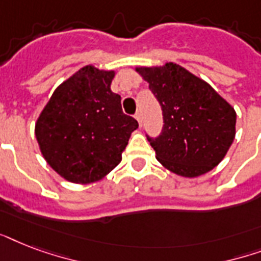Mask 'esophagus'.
I'll list each match as a JSON object with an SVG mask.
<instances>
[{"mask_svg": "<svg viewBox=\"0 0 261 261\" xmlns=\"http://www.w3.org/2000/svg\"><path fill=\"white\" fill-rule=\"evenodd\" d=\"M135 119L138 120L139 126H142V114H141V111H138V112L135 114Z\"/></svg>", "mask_w": 261, "mask_h": 261, "instance_id": "1", "label": "esophagus"}]
</instances>
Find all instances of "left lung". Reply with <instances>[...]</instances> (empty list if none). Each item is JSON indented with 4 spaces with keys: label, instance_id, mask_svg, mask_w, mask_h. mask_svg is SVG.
Listing matches in <instances>:
<instances>
[{
    "label": "left lung",
    "instance_id": "obj_1",
    "mask_svg": "<svg viewBox=\"0 0 261 261\" xmlns=\"http://www.w3.org/2000/svg\"><path fill=\"white\" fill-rule=\"evenodd\" d=\"M137 71L149 83L163 111L160 135H146L155 159L184 177H196L217 167L234 139V108L176 63Z\"/></svg>",
    "mask_w": 261,
    "mask_h": 261
}]
</instances>
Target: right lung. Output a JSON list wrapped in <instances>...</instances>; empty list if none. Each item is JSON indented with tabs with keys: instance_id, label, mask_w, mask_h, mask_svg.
Masks as SVG:
<instances>
[{
	"instance_id": "right-lung-1",
	"label": "right lung",
	"mask_w": 261,
	"mask_h": 261,
	"mask_svg": "<svg viewBox=\"0 0 261 261\" xmlns=\"http://www.w3.org/2000/svg\"><path fill=\"white\" fill-rule=\"evenodd\" d=\"M114 71L85 66L59 85L39 116L35 134L43 157L71 182L97 181L120 161L138 128L111 90Z\"/></svg>"
}]
</instances>
